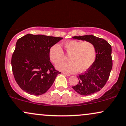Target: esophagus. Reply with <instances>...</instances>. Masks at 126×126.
<instances>
[{"label":"esophagus","mask_w":126,"mask_h":126,"mask_svg":"<svg viewBox=\"0 0 126 126\" xmlns=\"http://www.w3.org/2000/svg\"><path fill=\"white\" fill-rule=\"evenodd\" d=\"M63 74H64V75H65V76H70V74H69V73H63Z\"/></svg>","instance_id":"1"}]
</instances>
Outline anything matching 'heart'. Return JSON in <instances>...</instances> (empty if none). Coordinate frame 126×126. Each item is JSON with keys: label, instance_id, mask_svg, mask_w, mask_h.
<instances>
[{"label": "heart", "instance_id": "heart-1", "mask_svg": "<svg viewBox=\"0 0 126 126\" xmlns=\"http://www.w3.org/2000/svg\"><path fill=\"white\" fill-rule=\"evenodd\" d=\"M63 46L67 54L70 55V62L57 64L56 67L58 70L67 73H73L77 70L83 72L91 67L95 61L96 50L92 42L71 40L65 43ZM49 56L52 63H57L63 60L64 53L58 44H55L49 49Z\"/></svg>", "mask_w": 126, "mask_h": 126}]
</instances>
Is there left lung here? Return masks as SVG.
I'll use <instances>...</instances> for the list:
<instances>
[{"label": "left lung", "instance_id": "1", "mask_svg": "<svg viewBox=\"0 0 126 126\" xmlns=\"http://www.w3.org/2000/svg\"><path fill=\"white\" fill-rule=\"evenodd\" d=\"M73 38L90 42L95 46V61L84 73L77 76L78 84L72 87L81 95L94 94L103 88L110 77L112 67L111 46L104 39L93 35L74 36Z\"/></svg>", "mask_w": 126, "mask_h": 126}]
</instances>
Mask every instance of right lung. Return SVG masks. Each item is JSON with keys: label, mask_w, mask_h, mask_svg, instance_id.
Segmentation results:
<instances>
[{"label": "right lung", "mask_w": 126, "mask_h": 126, "mask_svg": "<svg viewBox=\"0 0 126 126\" xmlns=\"http://www.w3.org/2000/svg\"><path fill=\"white\" fill-rule=\"evenodd\" d=\"M63 37L27 34L17 40L11 59L18 86L25 92L38 96L51 87L60 72L50 61L49 49Z\"/></svg>", "instance_id": "right-lung-1"}]
</instances>
